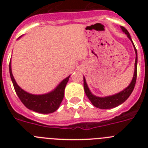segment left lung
Masks as SVG:
<instances>
[{"label":"left lung","mask_w":148,"mask_h":148,"mask_svg":"<svg viewBox=\"0 0 148 148\" xmlns=\"http://www.w3.org/2000/svg\"><path fill=\"white\" fill-rule=\"evenodd\" d=\"M121 29L123 31V32H125L128 38L131 40L133 47H134V50L136 52L135 70H134V73H133V79H132L131 82L129 84V86H127V87H126L125 90H123L120 92H118V93H116L113 95H110V96H106V97H99V96H95V95H93L92 92H90V89H89L88 86L87 84V82H86L85 78L84 77V92H85L89 100L92 104V105L95 106V108H99V109H111V108H114L116 107H117V106L121 104L129 98L130 94L133 92L134 87H135L137 76V61H138L137 51L135 47V46L133 44V40H132L131 38H130V33L128 32V31L125 27H121Z\"/></svg>","instance_id":"left-lung-1"}]
</instances>
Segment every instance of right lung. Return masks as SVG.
Listing matches in <instances>:
<instances>
[{"label": "right lung", "instance_id": "1", "mask_svg": "<svg viewBox=\"0 0 148 148\" xmlns=\"http://www.w3.org/2000/svg\"><path fill=\"white\" fill-rule=\"evenodd\" d=\"M10 73L15 92L21 102L28 109L44 114L53 113L58 109L64 99L65 87L70 76L64 78L53 91L42 95H34L26 92L18 85L12 73L11 61L10 62Z\"/></svg>", "mask_w": 148, "mask_h": 148}]
</instances>
